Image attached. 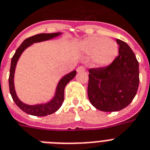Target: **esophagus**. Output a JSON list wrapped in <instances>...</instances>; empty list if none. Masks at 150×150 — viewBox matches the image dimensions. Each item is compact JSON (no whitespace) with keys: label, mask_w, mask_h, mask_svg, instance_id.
<instances>
[{"label":"esophagus","mask_w":150,"mask_h":150,"mask_svg":"<svg viewBox=\"0 0 150 150\" xmlns=\"http://www.w3.org/2000/svg\"><path fill=\"white\" fill-rule=\"evenodd\" d=\"M84 71H85V67H83V66H79V67L77 69V72L80 73V72H84Z\"/></svg>","instance_id":"obj_1"}]
</instances>
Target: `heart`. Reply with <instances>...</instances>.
Instances as JSON below:
<instances>
[{
	"label": "heart",
	"mask_w": 150,
	"mask_h": 150,
	"mask_svg": "<svg viewBox=\"0 0 150 150\" xmlns=\"http://www.w3.org/2000/svg\"><path fill=\"white\" fill-rule=\"evenodd\" d=\"M81 50L84 53L93 56V60L100 66L111 64L118 54L117 43L112 40L90 36L81 44Z\"/></svg>",
	"instance_id": "heart-1"
}]
</instances>
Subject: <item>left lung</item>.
<instances>
[{
    "instance_id": "1",
    "label": "left lung",
    "mask_w": 150,
    "mask_h": 150,
    "mask_svg": "<svg viewBox=\"0 0 150 150\" xmlns=\"http://www.w3.org/2000/svg\"><path fill=\"white\" fill-rule=\"evenodd\" d=\"M118 56L106 67L89 69L88 96L91 104L105 112L127 107L139 87V63L127 44L117 39Z\"/></svg>"
}]
</instances>
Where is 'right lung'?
<instances>
[{"label": "right lung", "instance_id": "add662e5", "mask_svg": "<svg viewBox=\"0 0 150 150\" xmlns=\"http://www.w3.org/2000/svg\"><path fill=\"white\" fill-rule=\"evenodd\" d=\"M62 34V33H40V34L35 35L31 37L26 39L22 42L21 46H19L17 51L15 52V54L12 57L11 64V69H10V75H9V88H10V93L11 97L13 98L15 104H17L19 108H21L23 111H24L26 114L30 115L38 116V117H43V116L50 115L57 111L62 106V102L64 100V91L65 88L68 83L71 81V79L75 78L76 75V71H72L71 72L69 73L64 77L61 79L57 87L55 96L50 102L46 104H36V105H28L24 103H23L18 97L17 96L16 91L14 88V83H13V78H14V72L16 65H17V61L19 58L21 56V54L26 48L30 46L34 42H42L46 40H51V39L56 37Z\"/></svg>", "mask_w": 150, "mask_h": 150}]
</instances>
